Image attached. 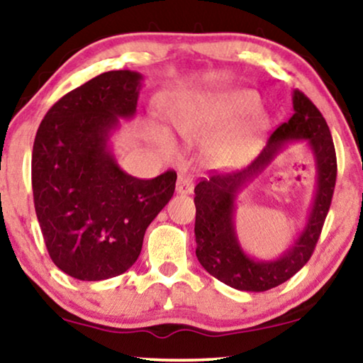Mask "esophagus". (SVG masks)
<instances>
[{
	"mask_svg": "<svg viewBox=\"0 0 363 363\" xmlns=\"http://www.w3.org/2000/svg\"><path fill=\"white\" fill-rule=\"evenodd\" d=\"M193 186H195V177L188 172L178 173L177 178V191L182 193V195H190L193 191Z\"/></svg>",
	"mask_w": 363,
	"mask_h": 363,
	"instance_id": "obj_1",
	"label": "esophagus"
}]
</instances>
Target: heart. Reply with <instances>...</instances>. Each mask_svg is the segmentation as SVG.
<instances>
[{"instance_id": "1", "label": "heart", "mask_w": 363, "mask_h": 363, "mask_svg": "<svg viewBox=\"0 0 363 363\" xmlns=\"http://www.w3.org/2000/svg\"><path fill=\"white\" fill-rule=\"evenodd\" d=\"M257 96L246 89L220 92L216 96H203L191 101L178 102L170 107V121L175 130L186 140L206 137L235 118L255 111ZM264 127V117L255 112L245 121L236 123L218 135L213 148L221 157H240L250 150L257 133ZM158 135L165 143H170L167 132L158 128Z\"/></svg>"}]
</instances>
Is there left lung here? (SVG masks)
Masks as SVG:
<instances>
[{"label":"left lung","mask_w":363,"mask_h":363,"mask_svg":"<svg viewBox=\"0 0 363 363\" xmlns=\"http://www.w3.org/2000/svg\"><path fill=\"white\" fill-rule=\"evenodd\" d=\"M294 113L269 137L250 167L235 173H211L195 186V236L200 264L218 281L238 291L262 292L291 279L307 261L319 241L329 213L337 180V157L329 125L319 108L301 91L292 94ZM291 140H307L318 167L315 205L301 236L281 258L256 262L240 250L234 231V200L245 183L264 169Z\"/></svg>","instance_id":"1"}]
</instances>
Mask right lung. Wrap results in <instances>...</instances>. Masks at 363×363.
Instances as JSON below:
<instances>
[{
    "label": "right lung",
    "instance_id": "right-lung-1",
    "mask_svg": "<svg viewBox=\"0 0 363 363\" xmlns=\"http://www.w3.org/2000/svg\"><path fill=\"white\" fill-rule=\"evenodd\" d=\"M142 76L108 71L49 108L33 145L36 216L54 264L81 281L123 274L142 251L145 231L170 201L177 173L152 180L117 165L107 140L118 117L137 111Z\"/></svg>",
    "mask_w": 363,
    "mask_h": 363
}]
</instances>
